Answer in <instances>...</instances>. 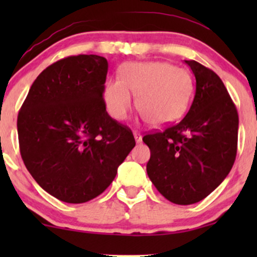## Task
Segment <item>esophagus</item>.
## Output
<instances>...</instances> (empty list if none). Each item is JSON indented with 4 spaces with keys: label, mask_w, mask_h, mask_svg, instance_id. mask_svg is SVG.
<instances>
[{
    "label": "esophagus",
    "mask_w": 257,
    "mask_h": 257,
    "mask_svg": "<svg viewBox=\"0 0 257 257\" xmlns=\"http://www.w3.org/2000/svg\"><path fill=\"white\" fill-rule=\"evenodd\" d=\"M133 134H134L135 141H137L138 144H139V143H141V140H143V137H141L140 133H139V132H134V133H133Z\"/></svg>",
    "instance_id": "obj_1"
}]
</instances>
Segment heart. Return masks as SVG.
I'll use <instances>...</instances> for the list:
<instances>
[{
    "instance_id": "obj_1",
    "label": "heart",
    "mask_w": 257,
    "mask_h": 257,
    "mask_svg": "<svg viewBox=\"0 0 257 257\" xmlns=\"http://www.w3.org/2000/svg\"><path fill=\"white\" fill-rule=\"evenodd\" d=\"M192 78L187 71L169 63H128L120 67L119 78L106 82L104 101L112 118L123 120L137 108L150 124H169L184 114L192 95Z\"/></svg>"
}]
</instances>
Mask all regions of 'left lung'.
Wrapping results in <instances>:
<instances>
[{
  "instance_id": "obj_1",
  "label": "left lung",
  "mask_w": 257,
  "mask_h": 257,
  "mask_svg": "<svg viewBox=\"0 0 257 257\" xmlns=\"http://www.w3.org/2000/svg\"><path fill=\"white\" fill-rule=\"evenodd\" d=\"M196 77V94L186 116L163 132L143 138L150 147L147 175L172 203L204 199L231 172L237 155L238 112L213 70L185 60Z\"/></svg>"
}]
</instances>
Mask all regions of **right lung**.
I'll use <instances>...</instances> for the list:
<instances>
[{
    "instance_id": "obj_1",
    "label": "right lung",
    "mask_w": 257,
    "mask_h": 257,
    "mask_svg": "<svg viewBox=\"0 0 257 257\" xmlns=\"http://www.w3.org/2000/svg\"><path fill=\"white\" fill-rule=\"evenodd\" d=\"M107 70L99 55L61 59L38 75L18 114L26 169L63 202L77 204L101 194L135 146L131 129L106 112Z\"/></svg>"
}]
</instances>
